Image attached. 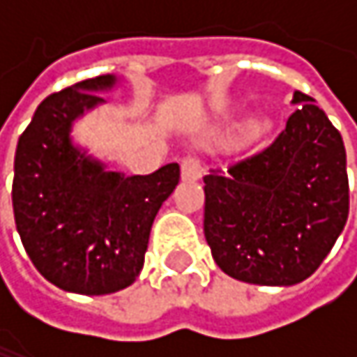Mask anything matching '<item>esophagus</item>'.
<instances>
[{"label":"esophagus","instance_id":"1","mask_svg":"<svg viewBox=\"0 0 357 357\" xmlns=\"http://www.w3.org/2000/svg\"><path fill=\"white\" fill-rule=\"evenodd\" d=\"M202 176V163L198 157L194 155H188L181 159V179L185 181H196V179Z\"/></svg>","mask_w":357,"mask_h":357}]
</instances>
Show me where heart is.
<instances>
[{
  "instance_id": "heart-1",
  "label": "heart",
  "mask_w": 357,
  "mask_h": 357,
  "mask_svg": "<svg viewBox=\"0 0 357 357\" xmlns=\"http://www.w3.org/2000/svg\"><path fill=\"white\" fill-rule=\"evenodd\" d=\"M264 130V123L262 121H256V123H252V134H260Z\"/></svg>"
}]
</instances>
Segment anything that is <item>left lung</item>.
<instances>
[{"mask_svg":"<svg viewBox=\"0 0 357 357\" xmlns=\"http://www.w3.org/2000/svg\"><path fill=\"white\" fill-rule=\"evenodd\" d=\"M260 153L204 176V238L219 268L256 285L308 279L349 215L345 146L314 99Z\"/></svg>","mask_w":357,"mask_h":357,"instance_id":"8db88e82","label":"left lung"}]
</instances>
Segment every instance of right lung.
Listing matches in <instances>:
<instances>
[{
    "mask_svg": "<svg viewBox=\"0 0 357 357\" xmlns=\"http://www.w3.org/2000/svg\"><path fill=\"white\" fill-rule=\"evenodd\" d=\"M113 82L107 74L49 95L14 157L12 204L22 246L47 281L84 296L136 281L155 215L179 181L178 163L126 178L72 146V121L103 103L95 93Z\"/></svg>",
    "mask_w": 357,
    "mask_h": 357,
    "instance_id": "add662e5",
    "label": "right lung"
}]
</instances>
